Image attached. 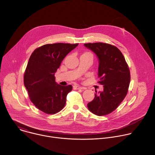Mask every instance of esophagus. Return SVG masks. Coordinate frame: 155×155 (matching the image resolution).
Listing matches in <instances>:
<instances>
[{
    "instance_id": "obj_1",
    "label": "esophagus",
    "mask_w": 155,
    "mask_h": 155,
    "mask_svg": "<svg viewBox=\"0 0 155 155\" xmlns=\"http://www.w3.org/2000/svg\"><path fill=\"white\" fill-rule=\"evenodd\" d=\"M74 90H82L83 87L80 86H73Z\"/></svg>"
}]
</instances>
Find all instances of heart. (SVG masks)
<instances>
[{
	"mask_svg": "<svg viewBox=\"0 0 155 155\" xmlns=\"http://www.w3.org/2000/svg\"><path fill=\"white\" fill-rule=\"evenodd\" d=\"M84 54H91L90 53H88V52H86V53H84Z\"/></svg>",
	"mask_w": 155,
	"mask_h": 155,
	"instance_id": "1",
	"label": "heart"
}]
</instances>
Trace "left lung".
Masks as SVG:
<instances>
[{"instance_id":"1","label":"left lung","mask_w":155,"mask_h":155,"mask_svg":"<svg viewBox=\"0 0 155 155\" xmlns=\"http://www.w3.org/2000/svg\"><path fill=\"white\" fill-rule=\"evenodd\" d=\"M84 45L98 57V83L104 85V90L95 94L94 99L87 104V108L97 116L106 115L114 111L127 93L130 80L128 65L115 46L101 42Z\"/></svg>"}]
</instances>
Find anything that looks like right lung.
<instances>
[{
  "label": "right lung",
  "mask_w": 155,
  "mask_h": 155,
  "mask_svg": "<svg viewBox=\"0 0 155 155\" xmlns=\"http://www.w3.org/2000/svg\"><path fill=\"white\" fill-rule=\"evenodd\" d=\"M78 43L46 44L36 48L30 56L24 75V84L29 99L41 112L55 114L64 108L72 86H61L54 74L62 61Z\"/></svg>",
  "instance_id": "1"
}]
</instances>
